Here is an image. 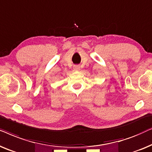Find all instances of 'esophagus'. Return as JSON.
I'll return each instance as SVG.
<instances>
[{
	"instance_id": "obj_1",
	"label": "esophagus",
	"mask_w": 152,
	"mask_h": 152,
	"mask_svg": "<svg viewBox=\"0 0 152 152\" xmlns=\"http://www.w3.org/2000/svg\"><path fill=\"white\" fill-rule=\"evenodd\" d=\"M74 69L75 71H79L80 70V66L78 65H75L74 66Z\"/></svg>"
}]
</instances>
